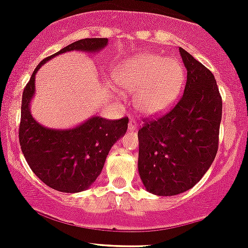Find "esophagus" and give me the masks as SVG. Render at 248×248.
<instances>
[{
    "instance_id": "obj_1",
    "label": "esophagus",
    "mask_w": 248,
    "mask_h": 248,
    "mask_svg": "<svg viewBox=\"0 0 248 248\" xmlns=\"http://www.w3.org/2000/svg\"><path fill=\"white\" fill-rule=\"evenodd\" d=\"M129 130L130 131H135L137 130V122L135 119H130L129 121Z\"/></svg>"
}]
</instances>
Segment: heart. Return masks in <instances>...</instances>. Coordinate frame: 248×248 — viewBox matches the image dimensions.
I'll return each instance as SVG.
<instances>
[{
	"instance_id": "b5f03b06",
	"label": "heart",
	"mask_w": 248,
	"mask_h": 248,
	"mask_svg": "<svg viewBox=\"0 0 248 248\" xmlns=\"http://www.w3.org/2000/svg\"><path fill=\"white\" fill-rule=\"evenodd\" d=\"M185 72L173 57L141 54L129 58L117 72V83L133 93V105L139 112L154 116L171 107L182 90Z\"/></svg>"
}]
</instances>
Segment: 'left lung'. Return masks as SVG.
Returning a JSON list of instances; mask_svg holds the SVG:
<instances>
[{"mask_svg":"<svg viewBox=\"0 0 248 248\" xmlns=\"http://www.w3.org/2000/svg\"><path fill=\"white\" fill-rule=\"evenodd\" d=\"M187 70L182 98L166 115L138 131V172L146 191L176 196L190 190L218 151L222 101L213 74L179 48Z\"/></svg>","mask_w":248,"mask_h":248,"instance_id":"left-lung-1","label":"left lung"}]
</instances>
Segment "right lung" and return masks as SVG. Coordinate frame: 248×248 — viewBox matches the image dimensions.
<instances>
[{
	"label": "right lung",
	"instance_id": "right-lung-1",
	"mask_svg": "<svg viewBox=\"0 0 248 248\" xmlns=\"http://www.w3.org/2000/svg\"><path fill=\"white\" fill-rule=\"evenodd\" d=\"M108 46V38H84L44 58L36 66L22 94L19 144L30 169L44 184L65 193H77L93 184L101 174L111 146L127 130L126 117L109 121L93 116L70 129H49L30 112L35 96V76L51 58L68 51L99 52Z\"/></svg>",
	"mask_w": 248,
	"mask_h": 248
}]
</instances>
